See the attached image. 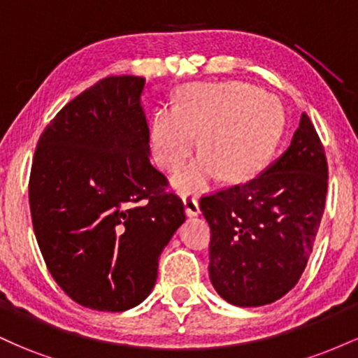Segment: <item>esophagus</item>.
I'll return each mask as SVG.
<instances>
[{"instance_id":"obj_1","label":"esophagus","mask_w":358,"mask_h":358,"mask_svg":"<svg viewBox=\"0 0 358 358\" xmlns=\"http://www.w3.org/2000/svg\"><path fill=\"white\" fill-rule=\"evenodd\" d=\"M183 203H185V212H187L188 217L199 215L200 213V205H199V199L192 193H187L183 195Z\"/></svg>"}]
</instances>
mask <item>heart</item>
I'll return each mask as SVG.
<instances>
[{
    "label": "heart",
    "instance_id": "obj_1",
    "mask_svg": "<svg viewBox=\"0 0 358 358\" xmlns=\"http://www.w3.org/2000/svg\"><path fill=\"white\" fill-rule=\"evenodd\" d=\"M282 110L273 96L242 82L188 84L173 109L159 108L151 124L158 165L176 171L190 158L200 134L203 153L175 178L182 192L202 190L220 173L229 182L254 176L276 150Z\"/></svg>",
    "mask_w": 358,
    "mask_h": 358
}]
</instances>
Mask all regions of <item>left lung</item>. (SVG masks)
I'll return each mask as SVG.
<instances>
[{"label":"left lung","mask_w":358,"mask_h":358,"mask_svg":"<svg viewBox=\"0 0 358 358\" xmlns=\"http://www.w3.org/2000/svg\"><path fill=\"white\" fill-rule=\"evenodd\" d=\"M324 148L305 113L291 145L261 175L200 199L210 225V281L225 301L262 306L301 278L324 210Z\"/></svg>","instance_id":"8db88e82"}]
</instances>
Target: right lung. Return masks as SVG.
<instances>
[{"mask_svg":"<svg viewBox=\"0 0 358 358\" xmlns=\"http://www.w3.org/2000/svg\"><path fill=\"white\" fill-rule=\"evenodd\" d=\"M143 87L134 76L96 82L52 119L34 156L36 242L57 285L90 310L139 305L185 222L182 199L150 163Z\"/></svg>","mask_w":358,"mask_h":358,"instance_id":"right-lung-1","label":"right lung"}]
</instances>
